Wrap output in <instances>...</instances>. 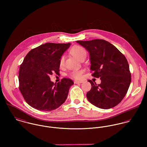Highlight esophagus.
<instances>
[{
    "instance_id": "34e87169",
    "label": "esophagus",
    "mask_w": 147,
    "mask_h": 147,
    "mask_svg": "<svg viewBox=\"0 0 147 147\" xmlns=\"http://www.w3.org/2000/svg\"><path fill=\"white\" fill-rule=\"evenodd\" d=\"M83 83V81H78V80H75V81L74 82V83H75V84H82V83Z\"/></svg>"
}]
</instances>
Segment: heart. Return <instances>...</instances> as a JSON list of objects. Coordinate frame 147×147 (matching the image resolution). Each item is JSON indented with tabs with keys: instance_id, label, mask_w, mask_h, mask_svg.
<instances>
[{
	"instance_id": "obj_1",
	"label": "heart",
	"mask_w": 147,
	"mask_h": 147,
	"mask_svg": "<svg viewBox=\"0 0 147 147\" xmlns=\"http://www.w3.org/2000/svg\"><path fill=\"white\" fill-rule=\"evenodd\" d=\"M71 54L75 57L79 61H82L84 60L86 56V51L85 49L83 47L79 45L74 46L70 50ZM65 57L64 55H62L59 60V65L60 67H63L64 65ZM84 71L83 69L72 71L69 73V76L71 78L75 79H80L82 78Z\"/></svg>"
}]
</instances>
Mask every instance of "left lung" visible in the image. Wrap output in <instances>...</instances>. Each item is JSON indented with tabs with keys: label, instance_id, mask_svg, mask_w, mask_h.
<instances>
[{
	"label": "left lung",
	"instance_id": "8db88e82",
	"mask_svg": "<svg viewBox=\"0 0 147 147\" xmlns=\"http://www.w3.org/2000/svg\"><path fill=\"white\" fill-rule=\"evenodd\" d=\"M89 53L92 76L100 78L101 84L91 80L87 92L88 101L95 106L108 109L123 99L131 81L129 64L125 56L113 45L104 40L77 41Z\"/></svg>",
	"mask_w": 147,
	"mask_h": 147
}]
</instances>
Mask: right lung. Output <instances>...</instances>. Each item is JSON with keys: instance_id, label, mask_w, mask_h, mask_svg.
Here are the masks:
<instances>
[{"instance_id": "obj_1", "label": "right lung", "mask_w": 147, "mask_h": 147, "mask_svg": "<svg viewBox=\"0 0 147 147\" xmlns=\"http://www.w3.org/2000/svg\"><path fill=\"white\" fill-rule=\"evenodd\" d=\"M70 43H46L31 50L25 56L19 73V90L31 107L42 111L57 109L67 99L73 81L63 78L54 84L50 75L59 74V60Z\"/></svg>"}]
</instances>
